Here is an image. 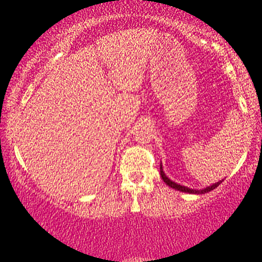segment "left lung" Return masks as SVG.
<instances>
[{
	"label": "left lung",
	"instance_id": "left-lung-1",
	"mask_svg": "<svg viewBox=\"0 0 262 262\" xmlns=\"http://www.w3.org/2000/svg\"><path fill=\"white\" fill-rule=\"evenodd\" d=\"M160 175H161V179L164 180V182L166 183L167 186L173 189H177V191H181V192H186V193H192V194H203V193H207V192L212 191V189H214L215 187H218L219 185H221V182L223 181H218L215 183H213V185L208 186V187L206 188H202V189H194V188H189V187H186V186H182V185H179V183L173 182L172 180H170L169 177L165 175L164 170H162V165H160Z\"/></svg>",
	"mask_w": 262,
	"mask_h": 262
}]
</instances>
